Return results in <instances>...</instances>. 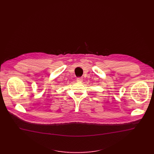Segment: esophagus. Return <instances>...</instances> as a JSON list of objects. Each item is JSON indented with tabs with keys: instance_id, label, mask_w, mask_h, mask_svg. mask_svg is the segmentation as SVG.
I'll return each instance as SVG.
<instances>
[{
	"instance_id": "esophagus-1",
	"label": "esophagus",
	"mask_w": 154,
	"mask_h": 154,
	"mask_svg": "<svg viewBox=\"0 0 154 154\" xmlns=\"http://www.w3.org/2000/svg\"><path fill=\"white\" fill-rule=\"evenodd\" d=\"M76 81H77V82H82L83 81V79H82V78H78L76 79Z\"/></svg>"
}]
</instances>
